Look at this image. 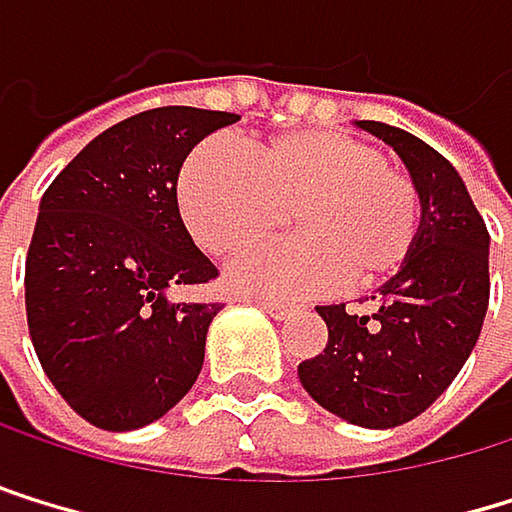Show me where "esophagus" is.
Wrapping results in <instances>:
<instances>
[{
  "mask_svg": "<svg viewBox=\"0 0 512 512\" xmlns=\"http://www.w3.org/2000/svg\"><path fill=\"white\" fill-rule=\"evenodd\" d=\"M254 304L264 307L267 313H276V316H282V313H288V310H291V304H285V301H273V298H254Z\"/></svg>",
  "mask_w": 512,
  "mask_h": 512,
  "instance_id": "esophagus-1",
  "label": "esophagus"
}]
</instances>
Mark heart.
Masks as SVG:
<instances>
[{
    "label": "heart",
    "instance_id": "b5f03b06",
    "mask_svg": "<svg viewBox=\"0 0 512 512\" xmlns=\"http://www.w3.org/2000/svg\"><path fill=\"white\" fill-rule=\"evenodd\" d=\"M184 221L199 245L233 254L285 221L298 236L248 248L230 267L239 291L310 294L344 276L375 288L418 245L424 190L411 171L362 137L304 128L261 144L251 159L224 137L199 144L178 184Z\"/></svg>",
    "mask_w": 512,
    "mask_h": 512
}]
</instances>
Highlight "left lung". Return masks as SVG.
Segmentation results:
<instances>
[{
  "instance_id": "left-lung-1",
  "label": "left lung",
  "mask_w": 512,
  "mask_h": 512,
  "mask_svg": "<svg viewBox=\"0 0 512 512\" xmlns=\"http://www.w3.org/2000/svg\"><path fill=\"white\" fill-rule=\"evenodd\" d=\"M424 190V224L408 264L371 294L368 313L316 307L328 325L319 356L298 365L304 390L331 415L387 430L427 411L479 341L488 310V230L461 174L402 128L362 119Z\"/></svg>"
}]
</instances>
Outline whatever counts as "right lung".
<instances>
[{
    "instance_id": "right-lung-1",
    "label": "right lung",
    "mask_w": 512,
    "mask_h": 512,
    "mask_svg": "<svg viewBox=\"0 0 512 512\" xmlns=\"http://www.w3.org/2000/svg\"><path fill=\"white\" fill-rule=\"evenodd\" d=\"M236 113L156 107L97 134L39 202L27 325L48 381L101 430L159 421L196 384L224 304L171 301L218 279L178 208L190 150Z\"/></svg>"
}]
</instances>
